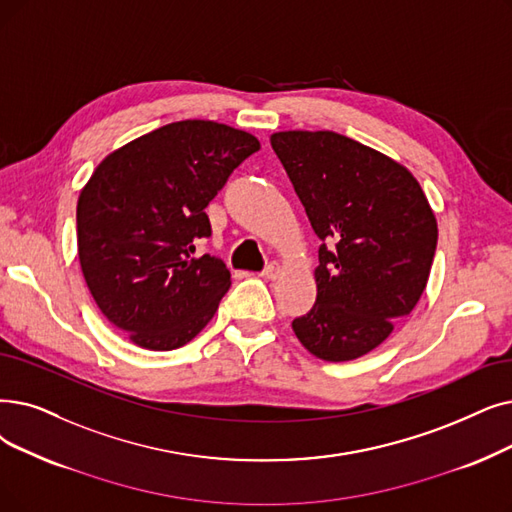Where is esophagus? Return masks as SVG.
Returning <instances> with one entry per match:
<instances>
[{
    "mask_svg": "<svg viewBox=\"0 0 512 512\" xmlns=\"http://www.w3.org/2000/svg\"><path fill=\"white\" fill-rule=\"evenodd\" d=\"M278 274H280V265L276 261H272V263L265 265V270L259 276L265 278V280H274V278H278Z\"/></svg>",
    "mask_w": 512,
    "mask_h": 512,
    "instance_id": "1",
    "label": "esophagus"
}]
</instances>
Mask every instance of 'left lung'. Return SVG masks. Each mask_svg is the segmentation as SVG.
<instances>
[{"mask_svg": "<svg viewBox=\"0 0 512 512\" xmlns=\"http://www.w3.org/2000/svg\"><path fill=\"white\" fill-rule=\"evenodd\" d=\"M270 142L322 240L316 303L293 320L295 335L320 360L362 358L425 291L437 247L427 196L404 165L341 133L278 131Z\"/></svg>", "mask_w": 512, "mask_h": 512, "instance_id": "1", "label": "left lung"}]
</instances>
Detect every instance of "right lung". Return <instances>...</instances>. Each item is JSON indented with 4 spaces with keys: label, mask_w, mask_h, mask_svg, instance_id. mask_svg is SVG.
Returning <instances> with one entry per match:
<instances>
[{
    "label": "right lung",
    "mask_w": 512,
    "mask_h": 512,
    "mask_svg": "<svg viewBox=\"0 0 512 512\" xmlns=\"http://www.w3.org/2000/svg\"><path fill=\"white\" fill-rule=\"evenodd\" d=\"M261 148L247 131L177 121L110 152L77 203L87 288L131 343L171 351L192 341L230 288L219 257H194L211 236L207 205Z\"/></svg>",
    "instance_id": "right-lung-1"
}]
</instances>
